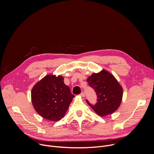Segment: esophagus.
I'll return each mask as SVG.
<instances>
[{
  "label": "esophagus",
  "mask_w": 154,
  "mask_h": 154,
  "mask_svg": "<svg viewBox=\"0 0 154 154\" xmlns=\"http://www.w3.org/2000/svg\"><path fill=\"white\" fill-rule=\"evenodd\" d=\"M80 96H81L82 97H85V93H84L83 92L81 93V94H80Z\"/></svg>",
  "instance_id": "1"
}]
</instances>
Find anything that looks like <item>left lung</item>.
I'll return each mask as SVG.
<instances>
[{
  "mask_svg": "<svg viewBox=\"0 0 154 154\" xmlns=\"http://www.w3.org/2000/svg\"><path fill=\"white\" fill-rule=\"evenodd\" d=\"M87 82L97 96V102L92 105L86 100L93 110L100 116L113 114L119 107L123 96V88L114 75L103 69L99 72L93 73Z\"/></svg>",
  "mask_w": 154,
  "mask_h": 154,
  "instance_id": "left-lung-1",
  "label": "left lung"
}]
</instances>
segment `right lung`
Listing matches in <instances>:
<instances>
[{
    "label": "right lung",
    "instance_id": "1",
    "mask_svg": "<svg viewBox=\"0 0 154 154\" xmlns=\"http://www.w3.org/2000/svg\"><path fill=\"white\" fill-rule=\"evenodd\" d=\"M74 96L61 75L49 74L38 82L31 92L32 105L43 118L57 121L63 118Z\"/></svg>",
    "mask_w": 154,
    "mask_h": 154
}]
</instances>
